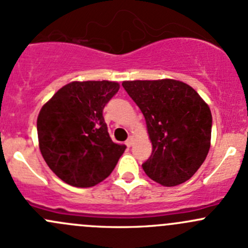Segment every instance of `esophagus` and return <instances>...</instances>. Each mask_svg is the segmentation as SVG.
Here are the masks:
<instances>
[{"label": "esophagus", "mask_w": 248, "mask_h": 248, "mask_svg": "<svg viewBox=\"0 0 248 248\" xmlns=\"http://www.w3.org/2000/svg\"><path fill=\"white\" fill-rule=\"evenodd\" d=\"M133 142H134V138H133V137H129V138L127 139V141H126L127 147H131L132 145H133Z\"/></svg>", "instance_id": "1"}]
</instances>
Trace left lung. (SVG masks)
Returning a JSON list of instances; mask_svg holds the SVG:
<instances>
[{
    "label": "left lung",
    "mask_w": 248,
    "mask_h": 248,
    "mask_svg": "<svg viewBox=\"0 0 248 248\" xmlns=\"http://www.w3.org/2000/svg\"><path fill=\"white\" fill-rule=\"evenodd\" d=\"M122 86L146 121L152 142L151 156L142 164L147 176L166 187L191 179L210 150L209 106L179 80H133Z\"/></svg>",
    "instance_id": "left-lung-1"
}]
</instances>
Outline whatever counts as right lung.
<instances>
[{"label":"right lung","mask_w":248,"mask_h":248,"mask_svg":"<svg viewBox=\"0 0 248 248\" xmlns=\"http://www.w3.org/2000/svg\"><path fill=\"white\" fill-rule=\"evenodd\" d=\"M115 81H73L64 85L41 109L37 119L44 161L62 181L92 187L111 174L124 145L115 144L103 117L117 93Z\"/></svg>","instance_id":"obj_1"}]
</instances>
